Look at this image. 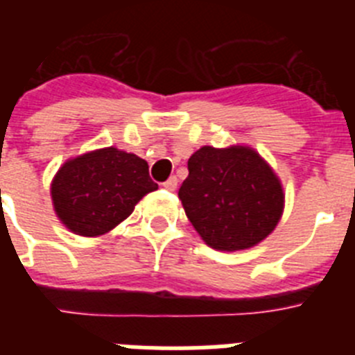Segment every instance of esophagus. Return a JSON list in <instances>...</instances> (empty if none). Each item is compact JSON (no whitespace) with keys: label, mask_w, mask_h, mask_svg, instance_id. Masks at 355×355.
<instances>
[{"label":"esophagus","mask_w":355,"mask_h":355,"mask_svg":"<svg viewBox=\"0 0 355 355\" xmlns=\"http://www.w3.org/2000/svg\"><path fill=\"white\" fill-rule=\"evenodd\" d=\"M163 187L167 188V190H171V192H174L175 188H178V178H174V175H172V178H168V180L163 183Z\"/></svg>","instance_id":"34e87169"}]
</instances>
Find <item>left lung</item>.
I'll list each match as a JSON object with an SVG mask.
<instances>
[{"label": "left lung", "instance_id": "1", "mask_svg": "<svg viewBox=\"0 0 355 355\" xmlns=\"http://www.w3.org/2000/svg\"><path fill=\"white\" fill-rule=\"evenodd\" d=\"M180 200L206 245L245 250L265 240L284 211L279 175L249 146H205L188 159Z\"/></svg>", "mask_w": 355, "mask_h": 355}]
</instances>
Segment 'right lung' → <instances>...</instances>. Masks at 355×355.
Here are the masks:
<instances>
[{"mask_svg": "<svg viewBox=\"0 0 355 355\" xmlns=\"http://www.w3.org/2000/svg\"><path fill=\"white\" fill-rule=\"evenodd\" d=\"M155 190L158 184L149 178L146 159L112 146L69 158L49 192L58 220L71 233L96 238L126 220Z\"/></svg>", "mask_w": 355, "mask_h": 355, "instance_id": "1", "label": "right lung"}]
</instances>
